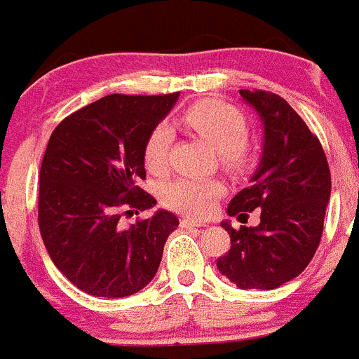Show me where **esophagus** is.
Returning a JSON list of instances; mask_svg holds the SVG:
<instances>
[{"instance_id": "obj_1", "label": "esophagus", "mask_w": 359, "mask_h": 359, "mask_svg": "<svg viewBox=\"0 0 359 359\" xmlns=\"http://www.w3.org/2000/svg\"><path fill=\"white\" fill-rule=\"evenodd\" d=\"M180 226H182V229H195V226H205V221L191 219V217H182V219H180Z\"/></svg>"}]
</instances>
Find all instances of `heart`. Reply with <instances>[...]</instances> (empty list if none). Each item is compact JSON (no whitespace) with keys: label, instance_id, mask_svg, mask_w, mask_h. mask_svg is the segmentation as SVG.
<instances>
[{"label":"heart","instance_id":"obj_1","mask_svg":"<svg viewBox=\"0 0 359 359\" xmlns=\"http://www.w3.org/2000/svg\"><path fill=\"white\" fill-rule=\"evenodd\" d=\"M180 129L195 133L217 150L221 166L230 172L250 168L253 152L246 138V118L239 109L217 100H196L187 106L177 118ZM173 147V129L168 123H157L147 136L143 161L150 173L163 175L168 172L170 152ZM219 182L195 177H180L163 187L164 203L179 212L203 216L221 195Z\"/></svg>","mask_w":359,"mask_h":359}]
</instances>
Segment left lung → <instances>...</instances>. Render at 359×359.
Here are the masks:
<instances>
[{
    "instance_id": "obj_1",
    "label": "left lung",
    "mask_w": 359,
    "mask_h": 359,
    "mask_svg": "<svg viewBox=\"0 0 359 359\" xmlns=\"http://www.w3.org/2000/svg\"><path fill=\"white\" fill-rule=\"evenodd\" d=\"M264 123V150L250 186L229 203V216L260 209L257 226H221L230 250L217 269L239 289L273 290L299 276L320 243L331 195L326 154L290 104L264 90H241Z\"/></svg>"
}]
</instances>
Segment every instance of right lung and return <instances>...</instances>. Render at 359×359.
<instances>
[{"label":"right lung","instance_id":"add662e5","mask_svg":"<svg viewBox=\"0 0 359 359\" xmlns=\"http://www.w3.org/2000/svg\"><path fill=\"white\" fill-rule=\"evenodd\" d=\"M177 99L179 92L111 93L63 118L49 138L39 175L40 236L63 276L90 296L126 297L149 285L179 226L168 210L127 229L120 221L157 203L138 186L147 177L143 147Z\"/></svg>","mask_w":359,"mask_h":359}]
</instances>
